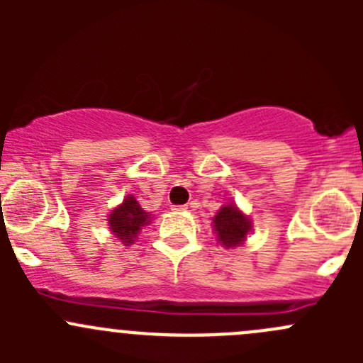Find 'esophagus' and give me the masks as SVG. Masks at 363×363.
Returning <instances> with one entry per match:
<instances>
[{
	"label": "esophagus",
	"mask_w": 363,
	"mask_h": 363,
	"mask_svg": "<svg viewBox=\"0 0 363 363\" xmlns=\"http://www.w3.org/2000/svg\"><path fill=\"white\" fill-rule=\"evenodd\" d=\"M186 205H172V211L174 212H184L186 211Z\"/></svg>",
	"instance_id": "esophagus-1"
}]
</instances>
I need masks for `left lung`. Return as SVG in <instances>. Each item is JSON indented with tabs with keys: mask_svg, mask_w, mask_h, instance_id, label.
<instances>
[{
	"mask_svg": "<svg viewBox=\"0 0 363 363\" xmlns=\"http://www.w3.org/2000/svg\"><path fill=\"white\" fill-rule=\"evenodd\" d=\"M214 221L216 233L219 242L225 247H235L246 240V235L251 230V223L242 212L233 205H226L216 214Z\"/></svg>",
	"mask_w": 363,
	"mask_h": 363,
	"instance_id": "8db88e82",
	"label": "left lung"
}]
</instances>
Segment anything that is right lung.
I'll list each match as a JSON object with an SVG mask.
<instances>
[{
	"label": "right lung",
	"instance_id": "obj_1",
	"mask_svg": "<svg viewBox=\"0 0 363 363\" xmlns=\"http://www.w3.org/2000/svg\"><path fill=\"white\" fill-rule=\"evenodd\" d=\"M144 225H149V214L131 195H128L119 207L113 208L108 218L111 232L123 244H133L135 237Z\"/></svg>",
	"mask_w": 363,
	"mask_h": 363
}]
</instances>
